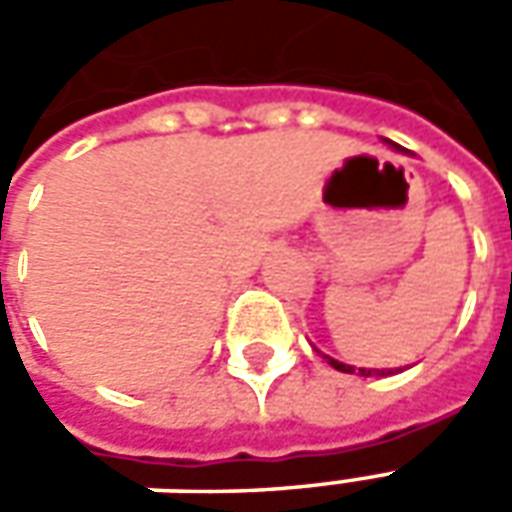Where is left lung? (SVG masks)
<instances>
[{"mask_svg": "<svg viewBox=\"0 0 512 512\" xmlns=\"http://www.w3.org/2000/svg\"><path fill=\"white\" fill-rule=\"evenodd\" d=\"M386 142H389V139H386ZM389 145L397 147V150H403V147L395 145V142H389ZM318 354H321V351H318ZM323 359H326V362H329V365H332L334 370H340V373H356L354 367L343 365V362H337V359H332V356L323 354ZM389 373H392V370H367V367H359V376H389Z\"/></svg>", "mask_w": 512, "mask_h": 512, "instance_id": "left-lung-1", "label": "left lung"}]
</instances>
